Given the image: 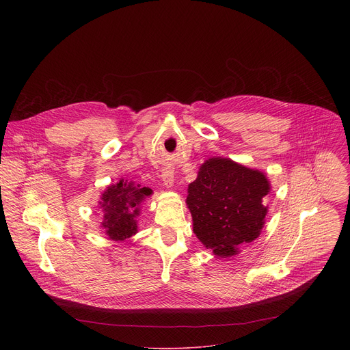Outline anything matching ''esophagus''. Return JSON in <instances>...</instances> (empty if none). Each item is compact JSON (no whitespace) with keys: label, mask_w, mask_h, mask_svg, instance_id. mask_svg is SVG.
<instances>
[{"label":"esophagus","mask_w":350,"mask_h":350,"mask_svg":"<svg viewBox=\"0 0 350 350\" xmlns=\"http://www.w3.org/2000/svg\"><path fill=\"white\" fill-rule=\"evenodd\" d=\"M162 180H163V185L166 188H172L173 187V181H174V173L173 170H169V169H165L162 172Z\"/></svg>","instance_id":"1"}]
</instances>
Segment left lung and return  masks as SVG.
<instances>
[{"label":"left lung","instance_id":"left-lung-1","mask_svg":"<svg viewBox=\"0 0 350 350\" xmlns=\"http://www.w3.org/2000/svg\"><path fill=\"white\" fill-rule=\"evenodd\" d=\"M270 192L266 176L227 158H211L188 185L187 206L193 232L220 258L238 254V246L256 239L265 226Z\"/></svg>","mask_w":350,"mask_h":350}]
</instances>
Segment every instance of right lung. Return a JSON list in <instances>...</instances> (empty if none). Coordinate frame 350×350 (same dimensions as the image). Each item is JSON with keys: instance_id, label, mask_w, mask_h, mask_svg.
Wrapping results in <instances>:
<instances>
[{"instance_id": "obj_1", "label": "right lung", "mask_w": 350, "mask_h": 350, "mask_svg": "<svg viewBox=\"0 0 350 350\" xmlns=\"http://www.w3.org/2000/svg\"><path fill=\"white\" fill-rule=\"evenodd\" d=\"M151 193V188H141L139 184L135 185L124 180L109 185L104 191L99 202V208L104 212L101 227L109 239L124 241L137 232L135 217L139 215V205Z\"/></svg>"}]
</instances>
